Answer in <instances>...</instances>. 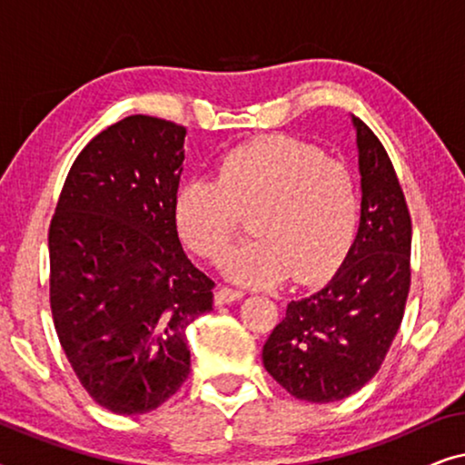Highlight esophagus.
Masks as SVG:
<instances>
[{"label": "esophagus", "mask_w": 465, "mask_h": 465, "mask_svg": "<svg viewBox=\"0 0 465 465\" xmlns=\"http://www.w3.org/2000/svg\"><path fill=\"white\" fill-rule=\"evenodd\" d=\"M241 298H243V292L222 285V288L218 290V294H215V302H218V304H231L234 301H241Z\"/></svg>", "instance_id": "1"}]
</instances>
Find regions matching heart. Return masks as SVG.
Wrapping results in <instances>:
<instances>
[{
  "mask_svg": "<svg viewBox=\"0 0 465 465\" xmlns=\"http://www.w3.org/2000/svg\"><path fill=\"white\" fill-rule=\"evenodd\" d=\"M250 213L252 241L228 253L224 271L239 283L311 282L339 262L360 220L351 169L301 139L271 135L237 145L212 177L177 188L173 222L190 250L220 260Z\"/></svg>",
  "mask_w": 465,
  "mask_h": 465,
  "instance_id": "heart-1",
  "label": "heart"
}]
</instances>
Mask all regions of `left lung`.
I'll use <instances>...</instances> for the list:
<instances>
[{
	"label": "left lung",
	"mask_w": 465,
	"mask_h": 465,
	"mask_svg": "<svg viewBox=\"0 0 465 465\" xmlns=\"http://www.w3.org/2000/svg\"><path fill=\"white\" fill-rule=\"evenodd\" d=\"M361 175L353 245L334 277L288 302L262 347L266 372L307 402H336L379 372L411 288V213L379 137L351 116Z\"/></svg>",
	"instance_id": "1"
}]
</instances>
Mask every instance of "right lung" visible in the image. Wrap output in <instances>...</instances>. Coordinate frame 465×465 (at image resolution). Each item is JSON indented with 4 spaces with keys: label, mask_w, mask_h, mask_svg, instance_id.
Wrapping results in <instances>:
<instances>
[{
    "label": "right lung",
    "mask_w": 465,
    "mask_h": 465,
    "mask_svg": "<svg viewBox=\"0 0 465 465\" xmlns=\"http://www.w3.org/2000/svg\"><path fill=\"white\" fill-rule=\"evenodd\" d=\"M186 129L154 116L107 126L75 158L48 231L50 309L94 402L143 415L190 372L186 328L213 309V282L177 237Z\"/></svg>",
    "instance_id": "obj_1"
}]
</instances>
